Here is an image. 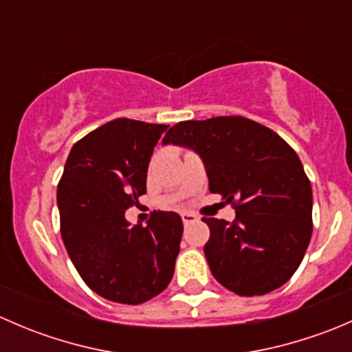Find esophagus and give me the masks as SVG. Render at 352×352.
<instances>
[{"mask_svg": "<svg viewBox=\"0 0 352 352\" xmlns=\"http://www.w3.org/2000/svg\"><path fill=\"white\" fill-rule=\"evenodd\" d=\"M182 221H184V225H190V223H194V221H197V216L194 214V212H182Z\"/></svg>", "mask_w": 352, "mask_h": 352, "instance_id": "34e87169", "label": "esophagus"}]
</instances>
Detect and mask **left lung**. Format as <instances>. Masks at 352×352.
Returning <instances> with one entry per match:
<instances>
[{"label": "left lung", "mask_w": 352, "mask_h": 352, "mask_svg": "<svg viewBox=\"0 0 352 352\" xmlns=\"http://www.w3.org/2000/svg\"><path fill=\"white\" fill-rule=\"evenodd\" d=\"M163 143L201 155L209 190L236 216L209 226L204 255L216 281L240 296H261L289 281L311 239V186L296 151L279 134L242 116L184 120Z\"/></svg>", "instance_id": "1"}]
</instances>
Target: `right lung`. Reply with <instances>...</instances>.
<instances>
[{
	"mask_svg": "<svg viewBox=\"0 0 352 352\" xmlns=\"http://www.w3.org/2000/svg\"><path fill=\"white\" fill-rule=\"evenodd\" d=\"M166 127L110 120L73 144L58 184L67 255L87 286L116 303H144L173 278L182 218L153 211L146 226L124 218L146 194L148 163Z\"/></svg>",
	"mask_w": 352,
	"mask_h": 352,
	"instance_id": "add662e5",
	"label": "right lung"
}]
</instances>
